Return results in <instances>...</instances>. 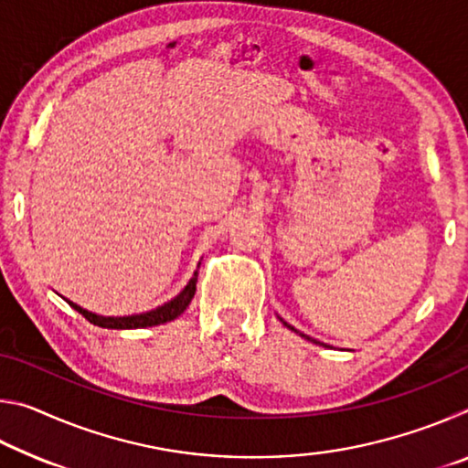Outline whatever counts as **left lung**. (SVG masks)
Here are the masks:
<instances>
[{
  "mask_svg": "<svg viewBox=\"0 0 468 468\" xmlns=\"http://www.w3.org/2000/svg\"><path fill=\"white\" fill-rule=\"evenodd\" d=\"M281 322H282V324H284V326H287V328H291V330H295V328H292V326H291V324H287V322H284L282 318H281ZM295 332H297V330H295ZM299 335H301V332H299ZM301 336H303V338H307V340H312V343H315V345H320V343H318V340H315V338H312V336H307V335H301Z\"/></svg>",
  "mask_w": 468,
  "mask_h": 468,
  "instance_id": "obj_1",
  "label": "left lung"
}]
</instances>
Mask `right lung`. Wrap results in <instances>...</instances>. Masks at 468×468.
Here are the masks:
<instances>
[{"label":"right lung","mask_w":468,"mask_h":468,"mask_svg":"<svg viewBox=\"0 0 468 468\" xmlns=\"http://www.w3.org/2000/svg\"><path fill=\"white\" fill-rule=\"evenodd\" d=\"M196 282H197V272H194L192 281L187 282V287L179 292L176 299H171L169 303H165L161 307H156L153 312H146V314H136V315H123V318H107V315H97L89 310H82L80 305L72 303V301H68L69 305L74 307L78 314H82L86 320L94 326H101V328H113V330H132V328H148V326H158V324H167L171 320L179 318L181 314L186 312V307L189 305V301L194 299V292H196Z\"/></svg>","instance_id":"obj_1"}]
</instances>
